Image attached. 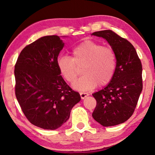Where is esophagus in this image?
I'll use <instances>...</instances> for the list:
<instances>
[{
  "mask_svg": "<svg viewBox=\"0 0 155 155\" xmlns=\"http://www.w3.org/2000/svg\"><path fill=\"white\" fill-rule=\"evenodd\" d=\"M89 94L87 93H85V92H81L80 93V96H81V98L82 99L85 98L86 97L88 96Z\"/></svg>",
  "mask_w": 155,
  "mask_h": 155,
  "instance_id": "obj_1",
  "label": "esophagus"
}]
</instances>
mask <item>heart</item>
I'll return each instance as SVG.
<instances>
[{
    "label": "heart",
    "mask_w": 155,
    "mask_h": 155,
    "mask_svg": "<svg viewBox=\"0 0 155 155\" xmlns=\"http://www.w3.org/2000/svg\"><path fill=\"white\" fill-rule=\"evenodd\" d=\"M72 57L60 55L57 60L61 77L74 83L82 67L83 75L74 83L78 90L88 91L98 85L104 86L111 82L117 67V57L111 47L93 40H86L72 48Z\"/></svg>",
    "instance_id": "1"
}]
</instances>
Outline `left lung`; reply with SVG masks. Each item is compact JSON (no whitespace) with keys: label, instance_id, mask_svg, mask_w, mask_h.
I'll return each instance as SVG.
<instances>
[{"label":"left lung","instance_id":"1","mask_svg":"<svg viewBox=\"0 0 155 155\" xmlns=\"http://www.w3.org/2000/svg\"><path fill=\"white\" fill-rule=\"evenodd\" d=\"M92 35L105 39L117 57L111 82L92 94L96 101L92 117L103 127L122 124L133 114L142 91V65L134 46L113 31H96Z\"/></svg>","mask_w":155,"mask_h":155}]
</instances>
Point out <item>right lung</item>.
<instances>
[{
  "mask_svg": "<svg viewBox=\"0 0 155 155\" xmlns=\"http://www.w3.org/2000/svg\"><path fill=\"white\" fill-rule=\"evenodd\" d=\"M64 46L59 36L42 37L23 48L15 65V94L22 111L31 124L44 129L64 124L81 101L57 68Z\"/></svg>",
  "mask_w": 155,
  "mask_h": 155,
  "instance_id": "obj_1",
  "label": "right lung"
}]
</instances>
